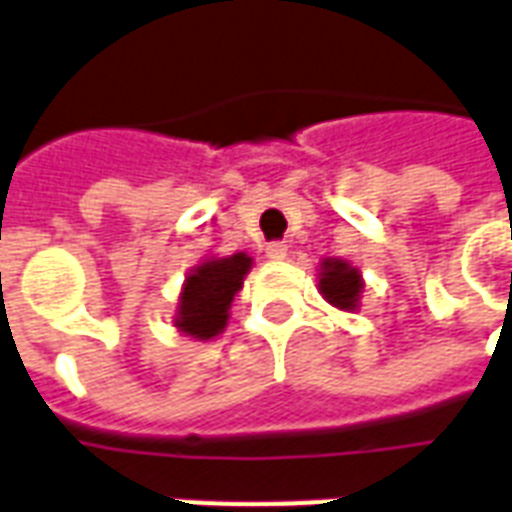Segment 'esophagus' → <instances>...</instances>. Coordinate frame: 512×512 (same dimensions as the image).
I'll list each match as a JSON object with an SVG mask.
<instances>
[{
	"label": "esophagus",
	"instance_id": "obj_1",
	"mask_svg": "<svg viewBox=\"0 0 512 512\" xmlns=\"http://www.w3.org/2000/svg\"><path fill=\"white\" fill-rule=\"evenodd\" d=\"M267 256L275 261H283L288 256V245L286 242H270V245H267Z\"/></svg>",
	"mask_w": 512,
	"mask_h": 512
}]
</instances>
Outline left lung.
<instances>
[{
    "label": "left lung",
    "mask_w": 512,
    "mask_h": 512,
    "mask_svg": "<svg viewBox=\"0 0 512 512\" xmlns=\"http://www.w3.org/2000/svg\"><path fill=\"white\" fill-rule=\"evenodd\" d=\"M318 288L329 305L340 307V310H359L361 291H364V280L356 267H351L343 259H324L321 261V272H318Z\"/></svg>",
    "instance_id": "8db88e82"
}]
</instances>
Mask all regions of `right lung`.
<instances>
[{
	"instance_id": "add662e5",
	"label": "right lung",
	"mask_w": 512,
	"mask_h": 512,
	"mask_svg": "<svg viewBox=\"0 0 512 512\" xmlns=\"http://www.w3.org/2000/svg\"><path fill=\"white\" fill-rule=\"evenodd\" d=\"M251 267L253 259L248 253H234L226 259H205L188 272L175 310L178 332L194 340H213L224 332L234 294Z\"/></svg>"
}]
</instances>
